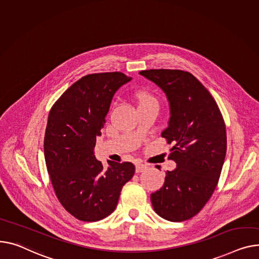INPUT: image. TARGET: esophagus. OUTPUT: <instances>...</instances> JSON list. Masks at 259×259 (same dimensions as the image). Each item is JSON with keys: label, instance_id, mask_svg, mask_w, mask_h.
Segmentation results:
<instances>
[{"label": "esophagus", "instance_id": "34e87169", "mask_svg": "<svg viewBox=\"0 0 259 259\" xmlns=\"http://www.w3.org/2000/svg\"><path fill=\"white\" fill-rule=\"evenodd\" d=\"M147 167H148V166H147L146 164L137 163L136 166H135V170H136V173H142V171H144V170L147 169Z\"/></svg>", "mask_w": 259, "mask_h": 259}]
</instances>
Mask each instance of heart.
Segmentation results:
<instances>
[{
	"label": "heart",
	"instance_id": "b5f03b06",
	"mask_svg": "<svg viewBox=\"0 0 259 259\" xmlns=\"http://www.w3.org/2000/svg\"><path fill=\"white\" fill-rule=\"evenodd\" d=\"M135 100L137 102V107L139 106H146L151 105L157 107V101L153 96L147 94V93H137L135 94Z\"/></svg>",
	"mask_w": 259,
	"mask_h": 259
}]
</instances>
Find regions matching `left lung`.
I'll list each match as a JSON object with an SVG mask.
<instances>
[{
	"label": "left lung",
	"instance_id": "1",
	"mask_svg": "<svg viewBox=\"0 0 259 259\" xmlns=\"http://www.w3.org/2000/svg\"><path fill=\"white\" fill-rule=\"evenodd\" d=\"M142 76L164 93L169 109L161 132L173 144L168 158L176 168L166 170L163 186L151 194L158 215L182 222L196 215L217 187L226 157V127L210 93L191 73L148 70Z\"/></svg>",
	"mask_w": 259,
	"mask_h": 259
}]
</instances>
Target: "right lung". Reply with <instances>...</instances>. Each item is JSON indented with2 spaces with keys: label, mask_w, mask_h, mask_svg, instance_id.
Here are the masks:
<instances>
[{
  "label": "right lung",
  "mask_w": 259,
  "mask_h": 259,
  "mask_svg": "<svg viewBox=\"0 0 259 259\" xmlns=\"http://www.w3.org/2000/svg\"><path fill=\"white\" fill-rule=\"evenodd\" d=\"M123 73L84 76L52 107L45 134L46 164L63 207L84 222H97L115 209L122 187L133 177L131 162L108 161L104 168L95 156L97 136L116 91L131 81Z\"/></svg>",
  "instance_id": "obj_1"
}]
</instances>
